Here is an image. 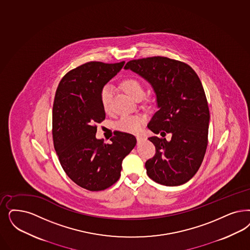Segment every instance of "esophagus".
Returning <instances> with one entry per match:
<instances>
[{"label": "esophagus", "mask_w": 250, "mask_h": 250, "mask_svg": "<svg viewBox=\"0 0 250 250\" xmlns=\"http://www.w3.org/2000/svg\"><path fill=\"white\" fill-rule=\"evenodd\" d=\"M143 139H144V138H142V137H137V140H138V143H140L141 141H143Z\"/></svg>", "instance_id": "obj_1"}]
</instances>
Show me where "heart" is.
I'll return each instance as SVG.
<instances>
[{
    "mask_svg": "<svg viewBox=\"0 0 250 250\" xmlns=\"http://www.w3.org/2000/svg\"><path fill=\"white\" fill-rule=\"evenodd\" d=\"M121 86L123 90L134 100L141 99L145 93L144 85L137 78H128L124 79L121 83ZM100 100L103 105V108L105 111H108L111 100H112V89L110 86H105L102 88L100 92ZM144 122H145L144 116H139V115L124 116L118 121L117 126L121 130L125 132L138 133L141 129Z\"/></svg>",
    "mask_w": 250,
    "mask_h": 250,
    "instance_id": "1",
    "label": "heart"
}]
</instances>
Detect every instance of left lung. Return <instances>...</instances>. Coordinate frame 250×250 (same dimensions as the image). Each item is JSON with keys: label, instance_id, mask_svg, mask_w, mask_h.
<instances>
[{"label": "left lung", "instance_id": "1", "mask_svg": "<svg viewBox=\"0 0 250 250\" xmlns=\"http://www.w3.org/2000/svg\"><path fill=\"white\" fill-rule=\"evenodd\" d=\"M130 69L152 86L159 110L147 127L163 138L151 137L156 147L145 164L156 183L180 186L198 172L208 145L209 111L206 95L196 72L188 64L163 56L129 61ZM171 133L167 142L164 137Z\"/></svg>", "mask_w": 250, "mask_h": 250}]
</instances>
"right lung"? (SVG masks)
I'll return each mask as SVG.
<instances>
[{
	"instance_id": "add662e5",
	"label": "right lung",
	"mask_w": 250,
	"mask_h": 250,
	"mask_svg": "<svg viewBox=\"0 0 250 250\" xmlns=\"http://www.w3.org/2000/svg\"><path fill=\"white\" fill-rule=\"evenodd\" d=\"M124 64L86 62L62 78L54 97L55 151L69 178L89 191L106 189L118 181L122 162L137 144L133 135L120 131H115L110 144L96 138V124L105 119L100 92Z\"/></svg>"
}]
</instances>
